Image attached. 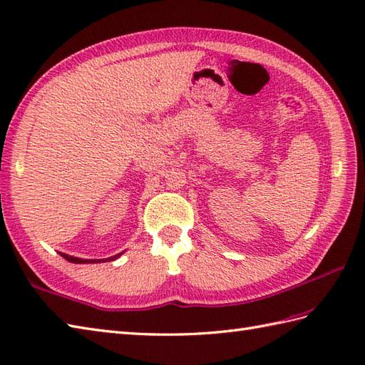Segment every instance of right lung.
<instances>
[{
	"instance_id": "1",
	"label": "right lung",
	"mask_w": 365,
	"mask_h": 365,
	"mask_svg": "<svg viewBox=\"0 0 365 365\" xmlns=\"http://www.w3.org/2000/svg\"><path fill=\"white\" fill-rule=\"evenodd\" d=\"M59 254L63 255V257H64L66 260L72 262V263H100V262H111V260L119 259L120 255H122V252H120V254H115V255H113V257H108V259H80V257H73V255H68V254H64V252H59Z\"/></svg>"
}]
</instances>
